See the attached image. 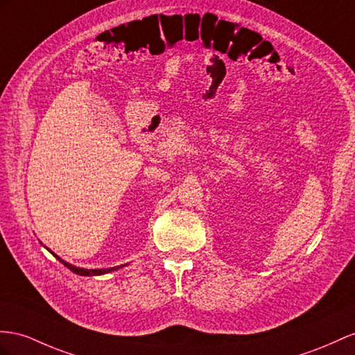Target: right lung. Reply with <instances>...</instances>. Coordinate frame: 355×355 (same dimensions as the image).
<instances>
[{
    "label": "right lung",
    "mask_w": 355,
    "mask_h": 355,
    "mask_svg": "<svg viewBox=\"0 0 355 355\" xmlns=\"http://www.w3.org/2000/svg\"><path fill=\"white\" fill-rule=\"evenodd\" d=\"M49 250V249H48ZM53 257H55L61 264H64L69 270H71L73 272H76V275H79V276H100V275H105V272H111V271H115V270H118V268H121L123 266H116V267H112V268H100V270H87V268H80V267H75V266H71V264H69V262H66V261H62L60 257H57L55 253L53 252H51Z\"/></svg>",
    "instance_id": "1"
}]
</instances>
